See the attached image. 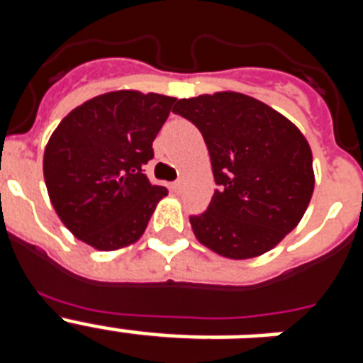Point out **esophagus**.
<instances>
[{"label": "esophagus", "mask_w": 363, "mask_h": 363, "mask_svg": "<svg viewBox=\"0 0 363 363\" xmlns=\"http://www.w3.org/2000/svg\"><path fill=\"white\" fill-rule=\"evenodd\" d=\"M171 189H172V191L178 192V194H179V192L184 191V182H182V179H176V182H172Z\"/></svg>", "instance_id": "esophagus-1"}]
</instances>
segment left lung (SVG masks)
I'll list each match as a JSON object with an SVG mask.
<instances>
[{
  "label": "left lung",
  "instance_id": "obj_1",
  "mask_svg": "<svg viewBox=\"0 0 363 363\" xmlns=\"http://www.w3.org/2000/svg\"><path fill=\"white\" fill-rule=\"evenodd\" d=\"M172 112L201 133L218 185L207 211L189 218L194 236L233 259L271 251L300 223L313 196V152L303 134L240 92L178 99Z\"/></svg>",
  "mask_w": 363,
  "mask_h": 363
}]
</instances>
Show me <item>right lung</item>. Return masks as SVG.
I'll list each match as a JSON object with an SVG mask.
<instances>
[{
  "label": "right lung",
  "mask_w": 363,
  "mask_h": 363,
  "mask_svg": "<svg viewBox=\"0 0 363 363\" xmlns=\"http://www.w3.org/2000/svg\"><path fill=\"white\" fill-rule=\"evenodd\" d=\"M176 98L116 91L96 96L57 125L45 147L43 176L67 229L98 251L136 242L167 189L143 167Z\"/></svg>",
  "instance_id": "right-lung-1"
}]
</instances>
